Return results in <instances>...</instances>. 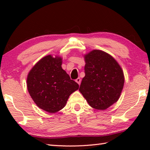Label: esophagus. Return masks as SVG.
<instances>
[{
	"instance_id": "esophagus-1",
	"label": "esophagus",
	"mask_w": 150,
	"mask_h": 150,
	"mask_svg": "<svg viewBox=\"0 0 150 150\" xmlns=\"http://www.w3.org/2000/svg\"><path fill=\"white\" fill-rule=\"evenodd\" d=\"M75 81L76 82H77L79 85H80L81 84V79L79 78V77H78L77 79L75 80Z\"/></svg>"
}]
</instances>
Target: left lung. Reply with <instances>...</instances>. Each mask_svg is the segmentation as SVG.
<instances>
[{
	"label": "left lung",
	"mask_w": 150,
	"mask_h": 150,
	"mask_svg": "<svg viewBox=\"0 0 150 150\" xmlns=\"http://www.w3.org/2000/svg\"><path fill=\"white\" fill-rule=\"evenodd\" d=\"M85 76L79 91L91 107L106 110L118 100L124 77L118 62L103 51L95 50L85 55Z\"/></svg>",
	"instance_id": "left-lung-1"
}]
</instances>
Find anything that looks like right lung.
Listing matches in <instances>:
<instances>
[{
	"label": "right lung",
	"mask_w": 150,
	"mask_h": 150,
	"mask_svg": "<svg viewBox=\"0 0 150 150\" xmlns=\"http://www.w3.org/2000/svg\"><path fill=\"white\" fill-rule=\"evenodd\" d=\"M62 64V57L47 55L37 62L28 75L30 95L39 108L50 113L62 110L71 94L79 88Z\"/></svg>",
	"instance_id": "1"
}]
</instances>
